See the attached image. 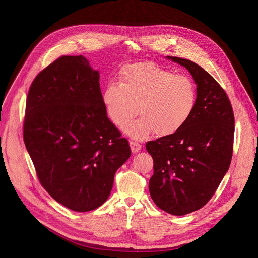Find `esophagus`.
Returning a JSON list of instances; mask_svg holds the SVG:
<instances>
[{
  "label": "esophagus",
  "instance_id": "esophagus-1",
  "mask_svg": "<svg viewBox=\"0 0 258 258\" xmlns=\"http://www.w3.org/2000/svg\"><path fill=\"white\" fill-rule=\"evenodd\" d=\"M130 146H131V150H132L133 153L139 152L141 150V148H142V145L139 144L136 141H130Z\"/></svg>",
  "mask_w": 258,
  "mask_h": 258
}]
</instances>
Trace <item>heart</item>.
<instances>
[{"instance_id": "b5f03b06", "label": "heart", "mask_w": 258, "mask_h": 258, "mask_svg": "<svg viewBox=\"0 0 258 258\" xmlns=\"http://www.w3.org/2000/svg\"><path fill=\"white\" fill-rule=\"evenodd\" d=\"M119 84L109 82L102 101L109 119L123 127L137 114L142 116L125 127L133 139L144 140L156 133L168 137L187 124L197 105V87L186 75L154 62H136L119 71Z\"/></svg>"}]
</instances>
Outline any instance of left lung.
<instances>
[{
  "instance_id": "1",
  "label": "left lung",
  "mask_w": 258,
  "mask_h": 258,
  "mask_svg": "<svg viewBox=\"0 0 258 258\" xmlns=\"http://www.w3.org/2000/svg\"><path fill=\"white\" fill-rule=\"evenodd\" d=\"M197 85V105L187 124L177 133L147 142L154 173L149 191L154 203L173 215L203 207L228 171L234 146L235 117L230 99L201 66L179 57Z\"/></svg>"
}]
</instances>
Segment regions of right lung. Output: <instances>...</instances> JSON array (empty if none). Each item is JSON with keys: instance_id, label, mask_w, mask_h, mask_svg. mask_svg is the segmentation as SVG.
Listing matches in <instances>:
<instances>
[{"instance_id": "obj_1", "label": "right lung", "mask_w": 258, "mask_h": 258, "mask_svg": "<svg viewBox=\"0 0 258 258\" xmlns=\"http://www.w3.org/2000/svg\"><path fill=\"white\" fill-rule=\"evenodd\" d=\"M99 80L84 56H61L34 78L26 98L23 140L41 185L81 212L107 200L131 156L107 117Z\"/></svg>"}]
</instances>
